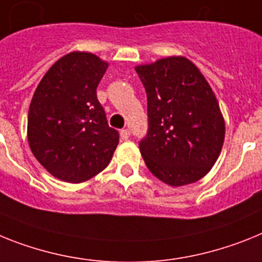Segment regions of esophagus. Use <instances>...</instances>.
I'll return each instance as SVG.
<instances>
[{"mask_svg": "<svg viewBox=\"0 0 262 262\" xmlns=\"http://www.w3.org/2000/svg\"><path fill=\"white\" fill-rule=\"evenodd\" d=\"M120 136L125 141V140H127V138L130 137V130H129V129H122V130L120 132Z\"/></svg>", "mask_w": 262, "mask_h": 262, "instance_id": "34e87169", "label": "esophagus"}]
</instances>
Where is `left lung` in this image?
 <instances>
[{
    "mask_svg": "<svg viewBox=\"0 0 262 262\" xmlns=\"http://www.w3.org/2000/svg\"><path fill=\"white\" fill-rule=\"evenodd\" d=\"M136 72L148 98V132L138 144L145 164L168 185L199 181L217 161L225 136L212 88L184 57L162 58Z\"/></svg>",
    "mask_w": 262,
    "mask_h": 262,
    "instance_id": "left-lung-1",
    "label": "left lung"
}]
</instances>
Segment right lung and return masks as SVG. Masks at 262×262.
Returning <instances> with one entry per match:
<instances>
[{"label": "right lung", "mask_w": 262, "mask_h": 262, "mask_svg": "<svg viewBox=\"0 0 262 262\" xmlns=\"http://www.w3.org/2000/svg\"><path fill=\"white\" fill-rule=\"evenodd\" d=\"M107 63L92 53L74 52L57 61L32 98L28 141L33 155L54 177L86 181L111 162L120 135L107 125L97 86Z\"/></svg>", "instance_id": "1"}]
</instances>
